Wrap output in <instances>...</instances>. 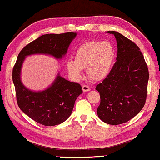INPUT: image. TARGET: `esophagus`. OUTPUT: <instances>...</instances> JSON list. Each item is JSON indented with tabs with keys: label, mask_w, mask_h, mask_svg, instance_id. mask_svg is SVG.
I'll return each instance as SVG.
<instances>
[{
	"label": "esophagus",
	"mask_w": 160,
	"mask_h": 160,
	"mask_svg": "<svg viewBox=\"0 0 160 160\" xmlns=\"http://www.w3.org/2000/svg\"><path fill=\"white\" fill-rule=\"evenodd\" d=\"M82 91L85 92H89L91 90V88H90V87L87 86V85H83L82 87Z\"/></svg>",
	"instance_id": "1"
}]
</instances>
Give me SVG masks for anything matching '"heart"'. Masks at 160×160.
Returning a JSON list of instances; mask_svg holds the SVG:
<instances>
[{
	"label": "heart",
	"mask_w": 160,
	"mask_h": 160,
	"mask_svg": "<svg viewBox=\"0 0 160 160\" xmlns=\"http://www.w3.org/2000/svg\"><path fill=\"white\" fill-rule=\"evenodd\" d=\"M116 55L114 46L109 42H88L78 48L75 61H68L67 69L74 79L79 80L82 69L87 68V75L92 80L102 81L112 71Z\"/></svg>",
	"instance_id": "obj_1"
}]
</instances>
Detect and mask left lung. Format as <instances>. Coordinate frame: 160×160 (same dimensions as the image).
<instances>
[{"label":"left lung","instance_id":"obj_1","mask_svg":"<svg viewBox=\"0 0 160 160\" xmlns=\"http://www.w3.org/2000/svg\"><path fill=\"white\" fill-rule=\"evenodd\" d=\"M106 32L114 35L117 57L109 76L96 87L101 99L97 113L104 123L118 125L131 120L144 107L149 72L135 43L117 32Z\"/></svg>","mask_w":160,"mask_h":160}]
</instances>
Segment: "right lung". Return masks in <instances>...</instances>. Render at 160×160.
I'll return each instance as SVG.
<instances>
[{
  "mask_svg": "<svg viewBox=\"0 0 160 160\" xmlns=\"http://www.w3.org/2000/svg\"><path fill=\"white\" fill-rule=\"evenodd\" d=\"M78 33L47 34L42 35L22 48L13 68L14 83L20 109L36 122L47 126L58 125L71 115L75 102L82 93L78 83L70 82L58 72L53 82L44 90L34 91L23 85L22 68L26 57L32 55H47L61 60Z\"/></svg>",
  "mask_w": 160,
  "mask_h": 160,
  "instance_id": "1",
  "label": "right lung"
}]
</instances>
